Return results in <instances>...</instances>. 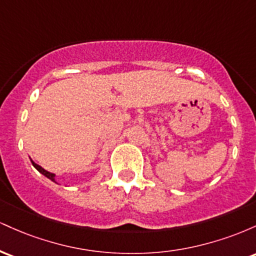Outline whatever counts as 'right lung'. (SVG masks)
I'll return each mask as SVG.
<instances>
[{"instance_id": "right-lung-1", "label": "right lung", "mask_w": 256, "mask_h": 256, "mask_svg": "<svg viewBox=\"0 0 256 256\" xmlns=\"http://www.w3.org/2000/svg\"><path fill=\"white\" fill-rule=\"evenodd\" d=\"M31 162H32V165H34V168L37 170L38 172L42 173L43 176H46V178H49V179H50V180L54 182V183H56V180H55V174H54V173L48 172V171H46V170H44L43 167H40V165H37V164H36V162H34V161H32V160H31Z\"/></svg>"}]
</instances>
